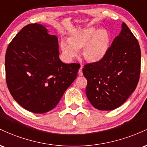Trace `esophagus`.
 I'll use <instances>...</instances> for the list:
<instances>
[{
  "instance_id": "obj_1",
  "label": "esophagus",
  "mask_w": 147,
  "mask_h": 147,
  "mask_svg": "<svg viewBox=\"0 0 147 147\" xmlns=\"http://www.w3.org/2000/svg\"><path fill=\"white\" fill-rule=\"evenodd\" d=\"M78 73H79V76H82V75H83V72H82V66H81L80 68H79Z\"/></svg>"
}]
</instances>
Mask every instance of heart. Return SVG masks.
I'll return each mask as SVG.
<instances>
[{"label": "heart", "instance_id": "1", "mask_svg": "<svg viewBox=\"0 0 147 147\" xmlns=\"http://www.w3.org/2000/svg\"><path fill=\"white\" fill-rule=\"evenodd\" d=\"M110 41V34L106 29L88 27L70 35L68 41L62 40L60 48L67 61L73 59L77 55V50L82 49L84 58L91 63H95L106 55Z\"/></svg>", "mask_w": 147, "mask_h": 147}]
</instances>
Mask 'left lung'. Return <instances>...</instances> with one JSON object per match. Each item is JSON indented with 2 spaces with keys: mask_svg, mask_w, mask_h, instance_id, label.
<instances>
[{
  "mask_svg": "<svg viewBox=\"0 0 147 147\" xmlns=\"http://www.w3.org/2000/svg\"><path fill=\"white\" fill-rule=\"evenodd\" d=\"M122 28L104 58L86 64L83 68L88 82V99L100 111H111L120 106L136 90L139 82V43L124 23Z\"/></svg>",
  "mask_w": 147,
  "mask_h": 147,
  "instance_id": "8db88e82",
  "label": "left lung"
}]
</instances>
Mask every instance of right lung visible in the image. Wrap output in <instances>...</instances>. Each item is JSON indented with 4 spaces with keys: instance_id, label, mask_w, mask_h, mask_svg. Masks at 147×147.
Masks as SVG:
<instances>
[{
    "instance_id": "add662e5",
    "label": "right lung",
    "mask_w": 147,
    "mask_h": 147,
    "mask_svg": "<svg viewBox=\"0 0 147 147\" xmlns=\"http://www.w3.org/2000/svg\"><path fill=\"white\" fill-rule=\"evenodd\" d=\"M58 38L45 26L28 24L10 42L5 55L6 82L18 104L34 113L52 110L76 79L79 63L59 59Z\"/></svg>"
}]
</instances>
